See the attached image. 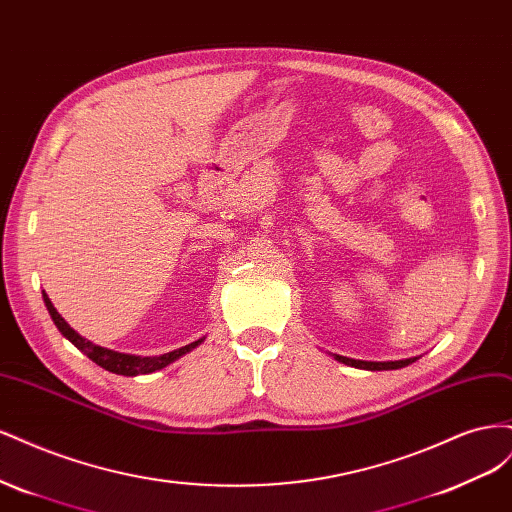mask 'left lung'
Listing matches in <instances>:
<instances>
[{"label": "left lung", "instance_id": "left-lung-1", "mask_svg": "<svg viewBox=\"0 0 512 512\" xmlns=\"http://www.w3.org/2000/svg\"><path fill=\"white\" fill-rule=\"evenodd\" d=\"M333 359L344 363V365H350V367H356V369H367V371H382V369H401V367H408L412 365L418 356H410V359H399V361H361V359H348V356H342V354H333Z\"/></svg>", "mask_w": 512, "mask_h": 512}]
</instances>
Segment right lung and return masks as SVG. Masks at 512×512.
<instances>
[{
    "instance_id": "right-lung-1",
    "label": "right lung",
    "mask_w": 512,
    "mask_h": 512,
    "mask_svg": "<svg viewBox=\"0 0 512 512\" xmlns=\"http://www.w3.org/2000/svg\"><path fill=\"white\" fill-rule=\"evenodd\" d=\"M42 299H44V305L46 309H49V314L55 322V327L59 329V333L64 335L68 342H72L76 348H79L83 354H87L91 361H94L96 365H100L102 369L106 371H113V374L117 376H141V374H153V371H160L164 369L166 365L175 363L177 359H181L183 354L192 352L196 346H200L205 342V337L196 339V342L188 344V346H181L173 352H164V354H158V356H138V354H128V352H117V350H111V348H104V346H98L94 342H89V339L81 337L79 333H76L70 324L59 316L57 309L53 307L51 299L46 297V292H42Z\"/></svg>"
}]
</instances>
